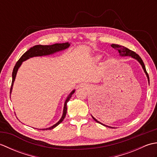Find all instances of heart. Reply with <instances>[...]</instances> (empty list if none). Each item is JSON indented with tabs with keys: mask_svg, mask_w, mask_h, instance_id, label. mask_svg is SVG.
Wrapping results in <instances>:
<instances>
[{
	"mask_svg": "<svg viewBox=\"0 0 157 157\" xmlns=\"http://www.w3.org/2000/svg\"><path fill=\"white\" fill-rule=\"evenodd\" d=\"M101 59V56H96V60H99Z\"/></svg>",
	"mask_w": 157,
	"mask_h": 157,
	"instance_id": "heart-1",
	"label": "heart"
}]
</instances>
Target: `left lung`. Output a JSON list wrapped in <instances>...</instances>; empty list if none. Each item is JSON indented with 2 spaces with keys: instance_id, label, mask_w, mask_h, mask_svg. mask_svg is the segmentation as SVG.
Returning a JSON list of instances; mask_svg holds the SVG:
<instances>
[{
  "instance_id": "left-lung-1",
  "label": "left lung",
  "mask_w": 157,
  "mask_h": 157,
  "mask_svg": "<svg viewBox=\"0 0 157 157\" xmlns=\"http://www.w3.org/2000/svg\"><path fill=\"white\" fill-rule=\"evenodd\" d=\"M111 46H112L113 48H116V49L118 50V51H119V52L120 56H132V58H134V59L137 60V61L141 64L143 69H144V71L145 73L146 74V76H147L148 80V82H149V81H150V80H149V76H148V74L147 71H146V67H145L144 63V62H143L142 59H141L140 56L138 54H136V53L135 52L131 51V50H129V49H128V48L125 47V46H120V45H118V44H113L111 45ZM92 118L94 119V121H96L97 123H101V124H102V125H103L108 127L107 125H104V124H102V123H101V122H99L98 121H97V120H96V119L94 117H92ZM109 128H110V127H109Z\"/></svg>"
}]
</instances>
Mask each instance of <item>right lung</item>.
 Wrapping results in <instances>:
<instances>
[{
	"instance_id": "add662e5",
	"label": "right lung",
	"mask_w": 157,
	"mask_h": 157,
	"mask_svg": "<svg viewBox=\"0 0 157 157\" xmlns=\"http://www.w3.org/2000/svg\"><path fill=\"white\" fill-rule=\"evenodd\" d=\"M70 46V44H69L68 42H65V43H62V44H55L52 45H36L33 47L29 48L28 51H26L24 54H23L20 59L18 60V61L16 63V64L13 68V71L12 73V83H11V89H10V94L11 93L12 90V87L13 85V83H14L15 77L17 72V70L19 67L21 66V63L23 61H25L29 58H32L33 56H44V55H51L53 54L54 52H58L60 51H63V50H65L66 48H67L69 46ZM75 90H73L71 93H70V94L67 96V98L65 102V105H64V109H63V113L62 115V117L59 121L55 124L54 125H52V127H50L48 128H46V129H41L42 130H47V129H52L54 128H55L56 126H57L61 123L63 119H65V116H66V113H67V103L69 101V99L71 98L72 94L74 93Z\"/></svg>"
}]
</instances>
